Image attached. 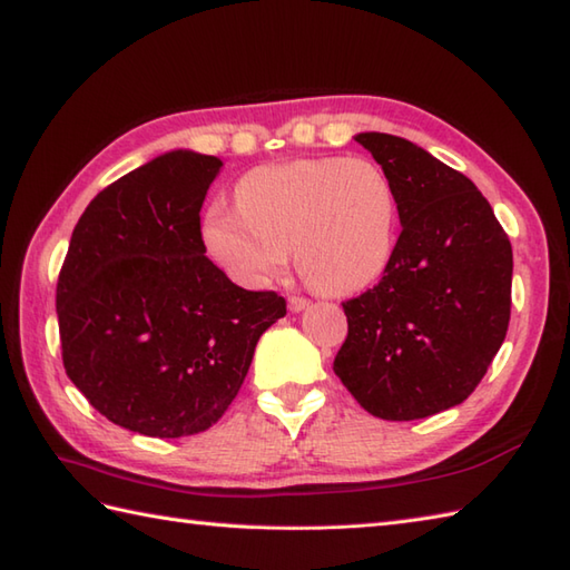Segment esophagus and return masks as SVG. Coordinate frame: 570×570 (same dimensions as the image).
Wrapping results in <instances>:
<instances>
[{
  "label": "esophagus",
  "instance_id": "esophagus-1",
  "mask_svg": "<svg viewBox=\"0 0 570 570\" xmlns=\"http://www.w3.org/2000/svg\"><path fill=\"white\" fill-rule=\"evenodd\" d=\"M308 306H311V301L304 298V296L288 298V311H292V313H301V311H306Z\"/></svg>",
  "mask_w": 570,
  "mask_h": 570
}]
</instances>
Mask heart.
I'll list each match as a JSON object with an SVG mask.
<instances>
[{
	"instance_id": "b5f03b06",
	"label": "heart",
	"mask_w": 570,
	"mask_h": 570,
	"mask_svg": "<svg viewBox=\"0 0 570 570\" xmlns=\"http://www.w3.org/2000/svg\"><path fill=\"white\" fill-rule=\"evenodd\" d=\"M235 200L210 205L203 242L242 286L272 284L294 249L301 276L325 296L365 292L392 262L399 200L370 159L264 164L237 180Z\"/></svg>"
}]
</instances>
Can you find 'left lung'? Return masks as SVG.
I'll use <instances>...</instances> for the list:
<instances>
[{"instance_id": "obj_1", "label": "left lung", "mask_w": 570, "mask_h": 570, "mask_svg": "<svg viewBox=\"0 0 570 570\" xmlns=\"http://www.w3.org/2000/svg\"><path fill=\"white\" fill-rule=\"evenodd\" d=\"M355 141L394 184L402 235L380 284L343 304L333 370L372 416L426 419L465 402L504 343L512 245L468 176L402 137Z\"/></svg>"}]
</instances>
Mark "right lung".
<instances>
[{
    "label": "right lung",
    "instance_id": "obj_1",
    "mask_svg": "<svg viewBox=\"0 0 570 570\" xmlns=\"http://www.w3.org/2000/svg\"><path fill=\"white\" fill-rule=\"evenodd\" d=\"M223 161L156 156L100 190L56 286L63 367L105 419L151 439L193 435L233 404L254 347L286 316L205 257L200 208Z\"/></svg>",
    "mask_w": 570,
    "mask_h": 570
}]
</instances>
